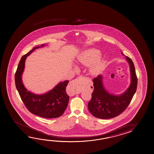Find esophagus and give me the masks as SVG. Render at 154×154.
<instances>
[{
    "label": "esophagus",
    "instance_id": "34e87169",
    "mask_svg": "<svg viewBox=\"0 0 154 154\" xmlns=\"http://www.w3.org/2000/svg\"><path fill=\"white\" fill-rule=\"evenodd\" d=\"M83 79V76H80L78 77V78H76L73 81L70 82V85L72 86L74 88H78V86L81 84V82H82Z\"/></svg>",
    "mask_w": 154,
    "mask_h": 154
}]
</instances>
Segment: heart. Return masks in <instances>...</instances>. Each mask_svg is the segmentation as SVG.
Instances as JSON below:
<instances>
[{
  "mask_svg": "<svg viewBox=\"0 0 154 154\" xmlns=\"http://www.w3.org/2000/svg\"><path fill=\"white\" fill-rule=\"evenodd\" d=\"M100 55L99 51L96 50H91L86 52L84 55H83L82 58L81 59V62L82 63L84 64H90L97 60ZM102 65V63L99 62L97 64L93 66L92 69V72L96 73L99 71L100 68Z\"/></svg>",
  "mask_w": 154,
  "mask_h": 154,
  "instance_id": "b5f03b06",
  "label": "heart"
}]
</instances>
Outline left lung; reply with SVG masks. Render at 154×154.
Segmentation results:
<instances>
[{
	"label": "left lung",
	"instance_id": "8db88e82",
	"mask_svg": "<svg viewBox=\"0 0 154 154\" xmlns=\"http://www.w3.org/2000/svg\"><path fill=\"white\" fill-rule=\"evenodd\" d=\"M126 60L130 66L131 83L123 94L116 96L107 92L103 88L101 75L93 79L94 91L88 103V108L93 116L98 119H112L122 114L130 103L137 90V78L132 60L128 57Z\"/></svg>",
	"mask_w": 154,
	"mask_h": 154
}]
</instances>
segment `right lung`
I'll return each mask as SVG.
<instances>
[{"label": "right lung", "mask_w": 154, "mask_h": 154, "mask_svg": "<svg viewBox=\"0 0 154 154\" xmlns=\"http://www.w3.org/2000/svg\"><path fill=\"white\" fill-rule=\"evenodd\" d=\"M44 45L43 44L40 47ZM39 48H33L22 57L15 74V86L24 104L32 114L46 119L57 118L63 114L68 104L69 97L66 89L69 81L60 83L53 90L43 95L34 94L28 91L22 82L26 57Z\"/></svg>", "instance_id": "1"}]
</instances>
